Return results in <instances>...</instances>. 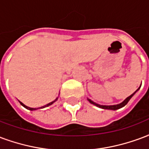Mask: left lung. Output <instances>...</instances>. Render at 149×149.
<instances>
[{
	"label": "left lung",
	"mask_w": 149,
	"mask_h": 149,
	"mask_svg": "<svg viewBox=\"0 0 149 149\" xmlns=\"http://www.w3.org/2000/svg\"><path fill=\"white\" fill-rule=\"evenodd\" d=\"M141 88V87H140ZM140 88L137 90H136L135 92H133V94L131 95H130L129 97H127L126 99H125L124 101L122 102H121V103H119V104H117V105H111V106H105V105H100V104H98V103H95V102H93V101H91V100H89V99H88V100L89 102H91V104H93V105L96 106V107H100V108H102V109H107V110H113V111H115V110H118V109H120L122 108V107H123L124 106H125L126 104L128 103V102L130 101V100L131 98L133 96V95L136 93V91H138L140 89Z\"/></svg>",
	"instance_id": "8db88e82"
}]
</instances>
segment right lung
Instances as JSON below:
<instances>
[{
  "label": "right lung",
  "mask_w": 149,
  "mask_h": 149,
  "mask_svg": "<svg viewBox=\"0 0 149 149\" xmlns=\"http://www.w3.org/2000/svg\"><path fill=\"white\" fill-rule=\"evenodd\" d=\"M57 100H58V98H57V99H56V100H54L53 102H49V103H48V104H47V105L43 106V107H38V108H37V109H39V108H45V107H49V106L52 105L53 103H54V102H56ZM20 102V104H21V105L23 106L24 107H25V108L27 109V110H30V111H35V110H37V109H36V108H31V107H27V106H26V105H24V103H23V102Z\"/></svg>",
  "instance_id": "right-lung-1"
}]
</instances>
